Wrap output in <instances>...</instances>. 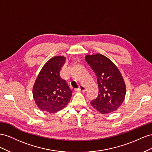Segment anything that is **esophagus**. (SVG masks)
<instances>
[{
    "instance_id": "esophagus-1",
    "label": "esophagus",
    "mask_w": 152,
    "mask_h": 152,
    "mask_svg": "<svg viewBox=\"0 0 152 152\" xmlns=\"http://www.w3.org/2000/svg\"><path fill=\"white\" fill-rule=\"evenodd\" d=\"M85 90H86V88L83 85H81L80 86V87L78 88L75 89L76 92H85Z\"/></svg>"
}]
</instances>
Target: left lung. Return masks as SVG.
I'll return each instance as SVG.
<instances>
[{"label":"left lung","instance_id":"8db88e82","mask_svg":"<svg viewBox=\"0 0 152 152\" xmlns=\"http://www.w3.org/2000/svg\"><path fill=\"white\" fill-rule=\"evenodd\" d=\"M85 60L96 75L99 86L98 97L91 101V105L102 114L116 111L126 94V85L118 68L100 53L86 55Z\"/></svg>","mask_w":152,"mask_h":152}]
</instances>
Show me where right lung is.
I'll use <instances>...</instances> for the list:
<instances>
[{"label":"right lung","mask_w":152,"mask_h":152,"mask_svg":"<svg viewBox=\"0 0 152 152\" xmlns=\"http://www.w3.org/2000/svg\"><path fill=\"white\" fill-rule=\"evenodd\" d=\"M64 56H55L44 66L36 77L32 95L37 106L42 111L54 113L67 106L72 92L66 81L60 76L66 62Z\"/></svg>","instance_id":"obj_1"}]
</instances>
